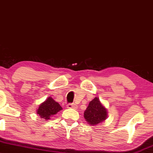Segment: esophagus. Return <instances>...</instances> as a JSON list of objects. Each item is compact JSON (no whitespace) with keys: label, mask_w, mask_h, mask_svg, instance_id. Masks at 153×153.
Here are the masks:
<instances>
[{"label":"esophagus","mask_w":153,"mask_h":153,"mask_svg":"<svg viewBox=\"0 0 153 153\" xmlns=\"http://www.w3.org/2000/svg\"><path fill=\"white\" fill-rule=\"evenodd\" d=\"M66 107H67V108L69 109H76L77 107V105L76 104H74V103H69V104L66 105Z\"/></svg>","instance_id":"esophagus-1"}]
</instances>
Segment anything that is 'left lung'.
<instances>
[{
    "label": "left lung",
    "mask_w": 153,
    "mask_h": 153,
    "mask_svg": "<svg viewBox=\"0 0 153 153\" xmlns=\"http://www.w3.org/2000/svg\"><path fill=\"white\" fill-rule=\"evenodd\" d=\"M84 117L89 125L96 126L107 119V109L102 105L99 98L96 97L90 101L84 112Z\"/></svg>",
    "instance_id": "8db88e82"
}]
</instances>
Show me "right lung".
<instances>
[{"label": "right lung", "mask_w": 153, "mask_h": 153, "mask_svg": "<svg viewBox=\"0 0 153 153\" xmlns=\"http://www.w3.org/2000/svg\"><path fill=\"white\" fill-rule=\"evenodd\" d=\"M62 109V107L60 106L59 103L55 101L51 97H48L39 106L36 114L39 115L42 119L48 120L51 117H52V116L56 114Z\"/></svg>", "instance_id": "add662e5"}]
</instances>
